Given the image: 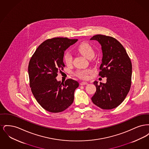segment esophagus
<instances>
[{"instance_id":"obj_1","label":"esophagus","mask_w":149,"mask_h":149,"mask_svg":"<svg viewBox=\"0 0 149 149\" xmlns=\"http://www.w3.org/2000/svg\"><path fill=\"white\" fill-rule=\"evenodd\" d=\"M88 84V83L87 82H86V81H82V82L80 83V85H87Z\"/></svg>"}]
</instances>
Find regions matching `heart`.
Instances as JSON below:
<instances>
[{
    "mask_svg": "<svg viewBox=\"0 0 149 149\" xmlns=\"http://www.w3.org/2000/svg\"><path fill=\"white\" fill-rule=\"evenodd\" d=\"M78 51L83 55L86 58L89 59L92 58L94 56V51L93 50L91 45H90L88 43L83 42H81L77 47ZM64 62L67 65H70L72 64V57L69 52H67L64 54ZM92 72L91 69H84V70H79L75 72L76 76L81 79H88L89 77V75Z\"/></svg>",
    "mask_w": 149,
    "mask_h": 149,
    "instance_id": "b5f03b06",
    "label": "heart"
}]
</instances>
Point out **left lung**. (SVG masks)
Listing matches in <instances>:
<instances>
[{
  "mask_svg": "<svg viewBox=\"0 0 149 149\" xmlns=\"http://www.w3.org/2000/svg\"><path fill=\"white\" fill-rule=\"evenodd\" d=\"M91 40H97L102 46L103 57L99 75L106 77V83L95 81L96 92L93 103L103 109H111L120 105L126 97L131 85L132 64L123 46L111 36L97 35Z\"/></svg>",
  "mask_w": 149,
  "mask_h": 149,
  "instance_id": "obj_1",
  "label": "left lung"
}]
</instances>
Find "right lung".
I'll use <instances>...</instances> for the list:
<instances>
[{
	"mask_svg": "<svg viewBox=\"0 0 149 149\" xmlns=\"http://www.w3.org/2000/svg\"><path fill=\"white\" fill-rule=\"evenodd\" d=\"M78 39L56 37L42 43L36 50L29 65V85L37 102L45 110L58 113L71 106L79 83L67 79L58 81L57 72L65 67L64 52Z\"/></svg>",
	"mask_w": 149,
	"mask_h": 149,
	"instance_id": "obj_1",
	"label": "right lung"
}]
</instances>
